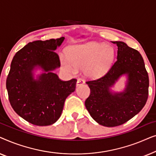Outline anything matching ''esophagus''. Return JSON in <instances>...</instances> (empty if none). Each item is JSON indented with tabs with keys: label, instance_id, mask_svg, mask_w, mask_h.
I'll return each instance as SVG.
<instances>
[{
	"label": "esophagus",
	"instance_id": "esophagus-1",
	"mask_svg": "<svg viewBox=\"0 0 156 156\" xmlns=\"http://www.w3.org/2000/svg\"><path fill=\"white\" fill-rule=\"evenodd\" d=\"M84 81H83L82 79H78L77 80V82H76V87H79L80 86V85H82L84 84Z\"/></svg>",
	"mask_w": 156,
	"mask_h": 156
}]
</instances>
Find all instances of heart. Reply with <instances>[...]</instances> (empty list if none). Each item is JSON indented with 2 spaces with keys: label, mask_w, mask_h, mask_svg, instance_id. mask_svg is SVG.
I'll return each mask as SVG.
<instances>
[{
  "label": "heart",
  "mask_w": 156,
  "mask_h": 156,
  "mask_svg": "<svg viewBox=\"0 0 156 156\" xmlns=\"http://www.w3.org/2000/svg\"><path fill=\"white\" fill-rule=\"evenodd\" d=\"M114 48L104 43L91 42L69 47L67 55H59L61 65L71 74L77 73L78 69H84V74L91 79L105 75L114 62Z\"/></svg>",
  "instance_id": "b5f03b06"
}]
</instances>
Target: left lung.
<instances>
[{"mask_svg":"<svg viewBox=\"0 0 156 156\" xmlns=\"http://www.w3.org/2000/svg\"><path fill=\"white\" fill-rule=\"evenodd\" d=\"M118 47L117 60L106 75L89 81V97L85 106L94 120L106 127L124 123L138 114L148 96L149 79L144 59L139 52L121 41L112 42ZM127 76L125 88L111 89L121 76Z\"/></svg>","mask_w":156,"mask_h":156,"instance_id":"1","label":"left lung"}]
</instances>
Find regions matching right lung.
Listing matches in <instances>:
<instances>
[{
    "label": "right lung",
    "instance_id": "add662e5",
    "mask_svg": "<svg viewBox=\"0 0 156 156\" xmlns=\"http://www.w3.org/2000/svg\"><path fill=\"white\" fill-rule=\"evenodd\" d=\"M65 37L29 42L15 55L6 80L8 98L15 112L29 123L49 126L60 117L65 99L75 91L76 80H59L55 52ZM40 69L41 72L36 75Z\"/></svg>",
    "mask_w": 156,
    "mask_h": 156
}]
</instances>
